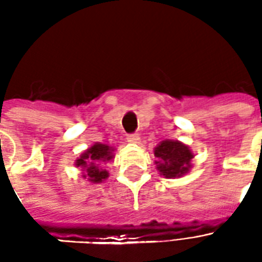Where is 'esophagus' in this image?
<instances>
[{"label": "esophagus", "instance_id": "obj_1", "mask_svg": "<svg viewBox=\"0 0 262 262\" xmlns=\"http://www.w3.org/2000/svg\"><path fill=\"white\" fill-rule=\"evenodd\" d=\"M140 136L137 133H133V135H127V141L129 143H139Z\"/></svg>", "mask_w": 262, "mask_h": 262}]
</instances>
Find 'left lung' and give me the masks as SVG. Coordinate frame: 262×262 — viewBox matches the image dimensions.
<instances>
[{
  "mask_svg": "<svg viewBox=\"0 0 262 262\" xmlns=\"http://www.w3.org/2000/svg\"><path fill=\"white\" fill-rule=\"evenodd\" d=\"M158 158L157 169L166 179H176L187 174L191 169L193 154L188 145L177 140H163L154 149Z\"/></svg>",
  "mask_w": 262,
  "mask_h": 262,
  "instance_id": "8db88e82",
  "label": "left lung"
}]
</instances>
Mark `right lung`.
I'll use <instances>...</instances> for the list:
<instances>
[{
  "mask_svg": "<svg viewBox=\"0 0 262 262\" xmlns=\"http://www.w3.org/2000/svg\"><path fill=\"white\" fill-rule=\"evenodd\" d=\"M114 148L107 144L96 143L88 148L85 152L81 154L78 158L75 166L82 167L85 174L82 177L88 179L91 183H101L108 177V171L101 167L104 162H108L113 159Z\"/></svg>",
  "mask_w": 262,
  "mask_h": 262,
  "instance_id": "add662e5",
  "label": "right lung"
}]
</instances>
